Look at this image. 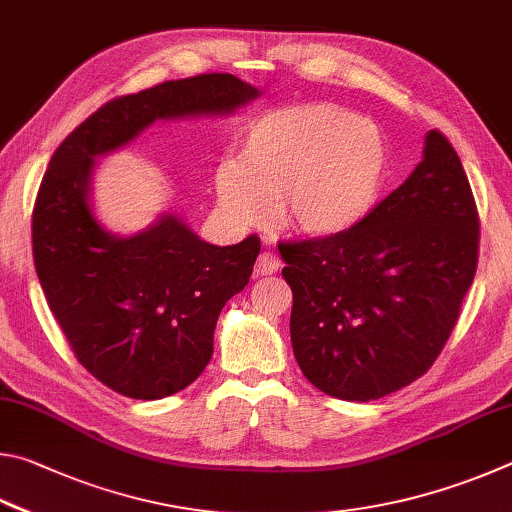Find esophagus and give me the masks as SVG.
Instances as JSON below:
<instances>
[{
    "instance_id": "esophagus-1",
    "label": "esophagus",
    "mask_w": 512,
    "mask_h": 512,
    "mask_svg": "<svg viewBox=\"0 0 512 512\" xmlns=\"http://www.w3.org/2000/svg\"><path fill=\"white\" fill-rule=\"evenodd\" d=\"M279 267H281V258L276 256L274 251H261V254H258L256 274H263V276L274 274V272H279Z\"/></svg>"
}]
</instances>
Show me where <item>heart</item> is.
Masks as SVG:
<instances>
[{"mask_svg": "<svg viewBox=\"0 0 512 512\" xmlns=\"http://www.w3.org/2000/svg\"><path fill=\"white\" fill-rule=\"evenodd\" d=\"M391 148L378 125L335 103L279 107L251 123L240 159L220 164L215 197L238 227L272 215L308 238L353 231L380 204Z\"/></svg>", "mask_w": 512, "mask_h": 512, "instance_id": "heart-1", "label": "heart"}]
</instances>
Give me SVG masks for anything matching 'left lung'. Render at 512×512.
Returning a JSON list of instances; mask_svg holds the SVG:
<instances>
[{"label": "left lung", "mask_w": 512, "mask_h": 512, "mask_svg": "<svg viewBox=\"0 0 512 512\" xmlns=\"http://www.w3.org/2000/svg\"><path fill=\"white\" fill-rule=\"evenodd\" d=\"M279 251L303 375L351 402L407 387L441 355L477 272L479 215L459 155L429 130L423 161L360 227Z\"/></svg>", "instance_id": "8db88e82"}]
</instances>
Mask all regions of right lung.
Here are the masks:
<instances>
[{"mask_svg":"<svg viewBox=\"0 0 512 512\" xmlns=\"http://www.w3.org/2000/svg\"><path fill=\"white\" fill-rule=\"evenodd\" d=\"M261 89L231 74H200L105 103L53 152L33 209V261L53 317L78 362L105 387L159 400L200 378L213 330L249 283L261 240L204 242L179 213L116 236L96 218V159L155 121L229 116Z\"/></svg>","mask_w":512,"mask_h":512,"instance_id":"right-lung-1","label":"right lung"}]
</instances>
